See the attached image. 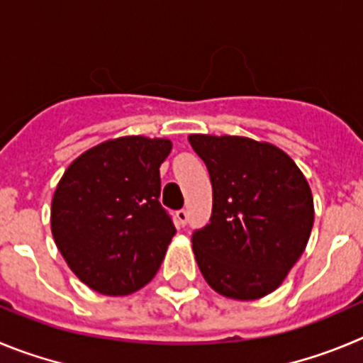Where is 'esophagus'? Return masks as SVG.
<instances>
[{
  "instance_id": "esophagus-1",
  "label": "esophagus",
  "mask_w": 363,
  "mask_h": 363,
  "mask_svg": "<svg viewBox=\"0 0 363 363\" xmlns=\"http://www.w3.org/2000/svg\"><path fill=\"white\" fill-rule=\"evenodd\" d=\"M175 218H177L179 226H184L186 222H188V211H186V210H179L177 213H175Z\"/></svg>"
}]
</instances>
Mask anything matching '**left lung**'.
Instances as JSON below:
<instances>
[{
    "mask_svg": "<svg viewBox=\"0 0 363 363\" xmlns=\"http://www.w3.org/2000/svg\"><path fill=\"white\" fill-rule=\"evenodd\" d=\"M188 141L213 188L210 224L191 237L202 277L228 298L269 295L308 246L315 220L308 181L269 143L204 133Z\"/></svg>",
    "mask_w": 363,
    "mask_h": 363,
    "instance_id": "left-lung-1",
    "label": "left lung"
}]
</instances>
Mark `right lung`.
<instances>
[{
  "mask_svg": "<svg viewBox=\"0 0 363 363\" xmlns=\"http://www.w3.org/2000/svg\"><path fill=\"white\" fill-rule=\"evenodd\" d=\"M168 139L128 135L81 153L52 199L55 246L77 279L101 295L123 296L155 277L175 235L159 202Z\"/></svg>",
  "mask_w": 363,
  "mask_h": 363,
  "instance_id": "1",
  "label": "right lung"
}]
</instances>
